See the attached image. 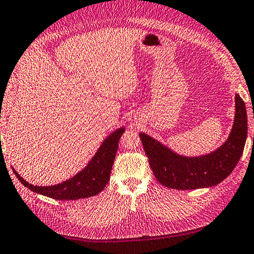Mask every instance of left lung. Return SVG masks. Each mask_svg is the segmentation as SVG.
Masks as SVG:
<instances>
[{"label": "left lung", "instance_id": "1", "mask_svg": "<svg viewBox=\"0 0 254 254\" xmlns=\"http://www.w3.org/2000/svg\"><path fill=\"white\" fill-rule=\"evenodd\" d=\"M235 121L227 140L212 154L186 158L144 133L139 134L149 166L158 182L174 190H196L217 185L233 172L243 155L248 120L246 105L238 94L235 97Z\"/></svg>", "mask_w": 254, "mask_h": 254}]
</instances>
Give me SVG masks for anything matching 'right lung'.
Here are the masks:
<instances>
[{"instance_id":"right-lung-1","label":"right lung","mask_w":254,"mask_h":254,"mask_svg":"<svg viewBox=\"0 0 254 254\" xmlns=\"http://www.w3.org/2000/svg\"><path fill=\"white\" fill-rule=\"evenodd\" d=\"M125 132L122 127L116 129L100 145L99 149L90 163L74 175L61 184L53 186H34L29 184L13 169L17 179L29 190L56 200H76L95 196L102 191L110 179V172L118 150V144Z\"/></svg>"}]
</instances>
